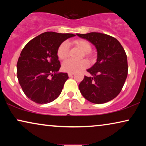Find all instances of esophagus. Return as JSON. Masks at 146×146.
Segmentation results:
<instances>
[{"mask_svg":"<svg viewBox=\"0 0 146 146\" xmlns=\"http://www.w3.org/2000/svg\"><path fill=\"white\" fill-rule=\"evenodd\" d=\"M68 76L69 77H72L74 75V73H68Z\"/></svg>","mask_w":146,"mask_h":146,"instance_id":"34e87169","label":"esophagus"}]
</instances>
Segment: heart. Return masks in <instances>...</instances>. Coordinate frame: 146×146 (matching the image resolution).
Masks as SVG:
<instances>
[{"label":"heart","mask_w":146,"mask_h":146,"mask_svg":"<svg viewBox=\"0 0 146 146\" xmlns=\"http://www.w3.org/2000/svg\"><path fill=\"white\" fill-rule=\"evenodd\" d=\"M74 44L80 48L86 56H90V52L92 50V46L88 41L86 40H76L73 42ZM69 44L66 41L62 42L58 48L57 56L59 59H66L68 56ZM89 66V62L86 60L81 61H75L68 59L64 61L62 64V68L64 72L68 73H76L86 68Z\"/></svg>","instance_id":"1"}]
</instances>
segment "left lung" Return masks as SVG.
I'll use <instances>...</instances> for the list:
<instances>
[{"label": "left lung", "mask_w": 146, "mask_h": 146, "mask_svg": "<svg viewBox=\"0 0 146 146\" xmlns=\"http://www.w3.org/2000/svg\"><path fill=\"white\" fill-rule=\"evenodd\" d=\"M95 46L97 62L79 84V90L87 100L104 104L115 98L120 92L127 76V60L125 52L114 37L99 33L76 34Z\"/></svg>", "instance_id": "obj_1"}]
</instances>
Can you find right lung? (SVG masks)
I'll list each match as a JSON object with an SVG mask.
<instances>
[{"label":"right lung","mask_w":146,"mask_h":146,"mask_svg":"<svg viewBox=\"0 0 146 146\" xmlns=\"http://www.w3.org/2000/svg\"><path fill=\"white\" fill-rule=\"evenodd\" d=\"M73 34L46 32L34 38L22 50L17 62V78L25 95L40 104L57 98L68 78L58 73L60 62L57 56L60 44Z\"/></svg>","instance_id":"1"}]
</instances>
